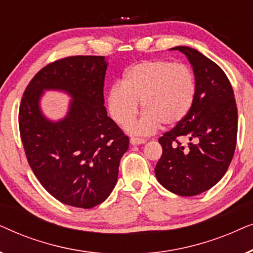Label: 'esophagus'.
<instances>
[{
  "instance_id": "obj_1",
  "label": "esophagus",
  "mask_w": 253,
  "mask_h": 253,
  "mask_svg": "<svg viewBox=\"0 0 253 253\" xmlns=\"http://www.w3.org/2000/svg\"><path fill=\"white\" fill-rule=\"evenodd\" d=\"M145 141H146V140L143 139V138H137V137H131L130 138V144L133 145V146H136V145L144 144Z\"/></svg>"
}]
</instances>
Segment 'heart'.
<instances>
[{
    "label": "heart",
    "mask_w": 253,
    "mask_h": 253,
    "mask_svg": "<svg viewBox=\"0 0 253 253\" xmlns=\"http://www.w3.org/2000/svg\"><path fill=\"white\" fill-rule=\"evenodd\" d=\"M196 98V79L191 69L164 60L141 61L131 65L122 83H115L107 94L109 115L120 126L130 123L139 110L144 115L126 129L138 134L153 133L160 127L182 122Z\"/></svg>",
    "instance_id": "1"
}]
</instances>
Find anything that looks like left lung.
Wrapping results in <instances>:
<instances>
[{
    "label": "left lung",
    "mask_w": 253,
    "mask_h": 253,
    "mask_svg": "<svg viewBox=\"0 0 253 253\" xmlns=\"http://www.w3.org/2000/svg\"><path fill=\"white\" fill-rule=\"evenodd\" d=\"M170 50H179L191 64L196 98L185 119L159 139L162 155L154 171L164 188L190 197L210 190L226 174L236 147L237 107L219 65L193 48ZM179 140L188 141L187 146Z\"/></svg>",
    "instance_id": "obj_1"
}]
</instances>
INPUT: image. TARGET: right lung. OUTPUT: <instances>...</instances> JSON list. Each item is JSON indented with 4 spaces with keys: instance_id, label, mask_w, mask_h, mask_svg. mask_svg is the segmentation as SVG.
I'll return each instance as SVG.
<instances>
[{
    "instance_id": "add662e5",
    "label": "right lung",
    "mask_w": 253,
    "mask_h": 253,
    "mask_svg": "<svg viewBox=\"0 0 253 253\" xmlns=\"http://www.w3.org/2000/svg\"><path fill=\"white\" fill-rule=\"evenodd\" d=\"M105 56L62 58L38 72L19 107V130L27 161L41 185L65 205L92 209L108 198L119 177L129 138L107 115ZM46 90L71 96L60 120L41 109Z\"/></svg>"
}]
</instances>
